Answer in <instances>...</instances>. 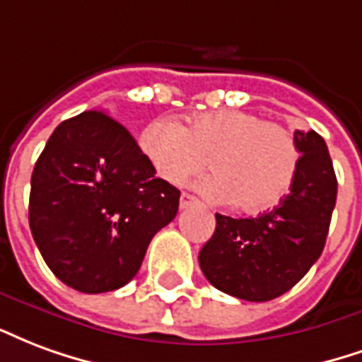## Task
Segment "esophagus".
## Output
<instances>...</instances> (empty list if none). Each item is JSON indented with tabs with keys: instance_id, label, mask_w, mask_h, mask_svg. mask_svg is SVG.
I'll list each match as a JSON object with an SVG mask.
<instances>
[{
	"instance_id": "34e87169",
	"label": "esophagus",
	"mask_w": 362,
	"mask_h": 362,
	"mask_svg": "<svg viewBox=\"0 0 362 362\" xmlns=\"http://www.w3.org/2000/svg\"><path fill=\"white\" fill-rule=\"evenodd\" d=\"M199 200L194 199L192 194H189V192H181V197H179V206H181V210H185V208H189L191 204H197Z\"/></svg>"
}]
</instances>
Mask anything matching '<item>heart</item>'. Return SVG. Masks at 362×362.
Instances as JSON below:
<instances>
[{"instance_id": "1", "label": "heart", "mask_w": 362, "mask_h": 362, "mask_svg": "<svg viewBox=\"0 0 362 362\" xmlns=\"http://www.w3.org/2000/svg\"><path fill=\"white\" fill-rule=\"evenodd\" d=\"M141 148L156 173L185 185L206 170L216 173L200 191L216 202H237L243 212H266L291 191L300 150L289 129L247 110L194 115L189 125L158 119L141 134Z\"/></svg>"}]
</instances>
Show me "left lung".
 Here are the masks:
<instances>
[{
  "label": "left lung",
  "instance_id": "obj_1",
  "mask_svg": "<svg viewBox=\"0 0 362 362\" xmlns=\"http://www.w3.org/2000/svg\"><path fill=\"white\" fill-rule=\"evenodd\" d=\"M300 150L291 191L257 218L216 214V231L200 249L202 274L216 289L262 303L289 291L320 258L336 206L337 179L316 131H295Z\"/></svg>",
  "mask_w": 362,
  "mask_h": 362
}]
</instances>
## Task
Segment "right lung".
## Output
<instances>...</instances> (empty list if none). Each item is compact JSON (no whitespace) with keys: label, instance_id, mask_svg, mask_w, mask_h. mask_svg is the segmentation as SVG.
Segmentation results:
<instances>
[{"label":"right lung","instance_id":"add662e5","mask_svg":"<svg viewBox=\"0 0 362 362\" xmlns=\"http://www.w3.org/2000/svg\"><path fill=\"white\" fill-rule=\"evenodd\" d=\"M179 189L156 177L125 127L102 110L57 125L30 179L28 223L55 278L81 293L136 276L152 237L177 214Z\"/></svg>","mask_w":362,"mask_h":362}]
</instances>
